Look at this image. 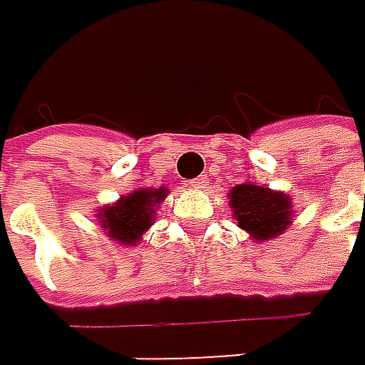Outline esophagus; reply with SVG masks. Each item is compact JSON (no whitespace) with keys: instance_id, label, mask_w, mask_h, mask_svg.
Here are the masks:
<instances>
[{"instance_id":"obj_1","label":"esophagus","mask_w":365,"mask_h":365,"mask_svg":"<svg viewBox=\"0 0 365 365\" xmlns=\"http://www.w3.org/2000/svg\"><path fill=\"white\" fill-rule=\"evenodd\" d=\"M204 185H206V178H202V176H200V178L189 180V187H191V189H202Z\"/></svg>"}]
</instances>
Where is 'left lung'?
Masks as SVG:
<instances>
[{
	"mask_svg": "<svg viewBox=\"0 0 365 365\" xmlns=\"http://www.w3.org/2000/svg\"><path fill=\"white\" fill-rule=\"evenodd\" d=\"M239 227L254 241H271L292 223V202L284 191H273L254 182L237 185L227 193Z\"/></svg>",
	"mask_w": 365,
	"mask_h": 365,
	"instance_id": "8db88e82",
	"label": "left lung"
}]
</instances>
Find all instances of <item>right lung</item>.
I'll use <instances>...</instances> for the list:
<instances>
[{"instance_id": "obj_1", "label": "right lung", "mask_w": 365, "mask_h": 365, "mask_svg": "<svg viewBox=\"0 0 365 365\" xmlns=\"http://www.w3.org/2000/svg\"><path fill=\"white\" fill-rule=\"evenodd\" d=\"M168 189H138L122 195L115 204L96 210L103 232L122 245H135L155 223V206L165 200Z\"/></svg>"}]
</instances>
